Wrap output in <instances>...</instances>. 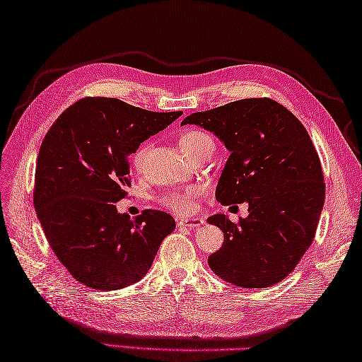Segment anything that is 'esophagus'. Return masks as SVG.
<instances>
[{"mask_svg": "<svg viewBox=\"0 0 362 362\" xmlns=\"http://www.w3.org/2000/svg\"><path fill=\"white\" fill-rule=\"evenodd\" d=\"M202 223H204V219L198 218V216H193V218H181V219H178V226H180V227H199Z\"/></svg>", "mask_w": 362, "mask_h": 362, "instance_id": "obj_1", "label": "esophagus"}]
</instances>
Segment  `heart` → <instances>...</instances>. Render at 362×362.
Returning a JSON list of instances; mask_svg holds the SVG:
<instances>
[{
	"instance_id": "1",
	"label": "heart",
	"mask_w": 362,
	"mask_h": 362,
	"mask_svg": "<svg viewBox=\"0 0 362 362\" xmlns=\"http://www.w3.org/2000/svg\"><path fill=\"white\" fill-rule=\"evenodd\" d=\"M206 141H210V136L206 134V132L198 130V129H189L184 130L180 135V147L184 153H189L192 148H195L201 146ZM147 153V147L141 146L138 151L134 153V165L136 169H141L143 165V161ZM201 197V189L197 186H190L181 190H173L165 193V195L161 198V202L178 214H190V211L195 209V201Z\"/></svg>"
}]
</instances>
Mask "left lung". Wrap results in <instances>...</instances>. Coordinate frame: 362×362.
<instances>
[{
	"label": "left lung",
	"mask_w": 362,
	"mask_h": 362,
	"mask_svg": "<svg viewBox=\"0 0 362 362\" xmlns=\"http://www.w3.org/2000/svg\"><path fill=\"white\" fill-rule=\"evenodd\" d=\"M181 124L214 132L230 152L216 199L249 202V216L238 223L223 214L207 218L224 232L210 269L240 287L283 281L313 243L325 198L320 156L303 122L275 100L247 98L195 112Z\"/></svg>",
	"instance_id": "left-lung-1"
}]
</instances>
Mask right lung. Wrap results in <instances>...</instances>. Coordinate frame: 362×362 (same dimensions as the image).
<instances>
[{
    "mask_svg": "<svg viewBox=\"0 0 362 362\" xmlns=\"http://www.w3.org/2000/svg\"><path fill=\"white\" fill-rule=\"evenodd\" d=\"M181 115L86 96L44 136L33 204L52 250L79 283L96 290L136 283L175 230L165 211L144 210L132 219L118 214L115 202L132 184L130 155Z\"/></svg>",
    "mask_w": 362,
    "mask_h": 362,
    "instance_id": "1",
    "label": "right lung"
}]
</instances>
